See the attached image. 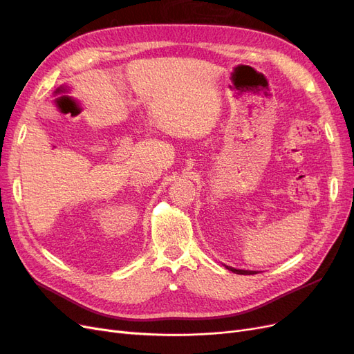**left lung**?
Segmentation results:
<instances>
[{"mask_svg":"<svg viewBox=\"0 0 354 354\" xmlns=\"http://www.w3.org/2000/svg\"><path fill=\"white\" fill-rule=\"evenodd\" d=\"M227 269L234 273H238V274H254V272H250V270H236V269H233V267H227Z\"/></svg>","mask_w":354,"mask_h":354,"instance_id":"1","label":"left lung"}]
</instances>
